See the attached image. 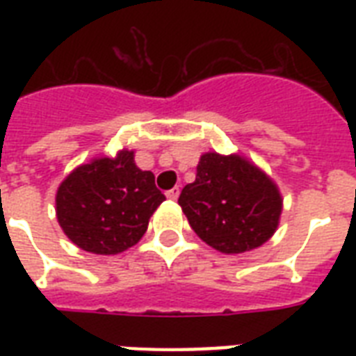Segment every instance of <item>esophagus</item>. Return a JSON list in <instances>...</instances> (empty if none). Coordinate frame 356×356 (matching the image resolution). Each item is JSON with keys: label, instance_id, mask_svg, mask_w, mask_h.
I'll return each mask as SVG.
<instances>
[{"label": "esophagus", "instance_id": "obj_1", "mask_svg": "<svg viewBox=\"0 0 356 356\" xmlns=\"http://www.w3.org/2000/svg\"><path fill=\"white\" fill-rule=\"evenodd\" d=\"M166 197H168V200H172V201L177 200V197H179V188H177V186H175V188H172V190H168Z\"/></svg>", "mask_w": 356, "mask_h": 356}]
</instances>
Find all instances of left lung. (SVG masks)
<instances>
[{
    "label": "left lung",
    "instance_id": "obj_1",
    "mask_svg": "<svg viewBox=\"0 0 356 356\" xmlns=\"http://www.w3.org/2000/svg\"><path fill=\"white\" fill-rule=\"evenodd\" d=\"M179 205L195 234L220 253L238 254L273 236L282 212L279 186L245 156L203 153Z\"/></svg>",
    "mask_w": 356,
    "mask_h": 356
}]
</instances>
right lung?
<instances>
[{
    "instance_id": "right-lung-1",
    "label": "right lung",
    "mask_w": 356,
    "mask_h": 356,
    "mask_svg": "<svg viewBox=\"0 0 356 356\" xmlns=\"http://www.w3.org/2000/svg\"><path fill=\"white\" fill-rule=\"evenodd\" d=\"M166 200L155 175L134 162V151L96 156L58 184L55 212L64 234L83 251L118 254L140 242Z\"/></svg>"
}]
</instances>
